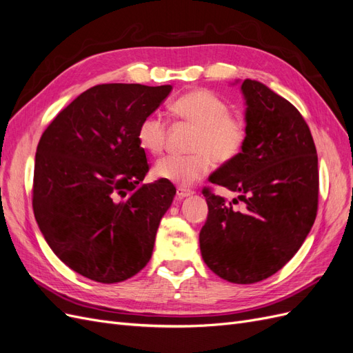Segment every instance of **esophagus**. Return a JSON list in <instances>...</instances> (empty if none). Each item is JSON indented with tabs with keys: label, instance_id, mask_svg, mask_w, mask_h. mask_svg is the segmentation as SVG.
<instances>
[{
	"label": "esophagus",
	"instance_id": "esophagus-1",
	"mask_svg": "<svg viewBox=\"0 0 353 353\" xmlns=\"http://www.w3.org/2000/svg\"><path fill=\"white\" fill-rule=\"evenodd\" d=\"M192 190H189V189H183V188H177V192H176V195H177V198L179 199H185V198H188V196H190L192 195Z\"/></svg>",
	"mask_w": 353,
	"mask_h": 353
}]
</instances>
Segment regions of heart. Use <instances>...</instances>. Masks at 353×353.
I'll use <instances>...</instances> for the list:
<instances>
[{
	"label": "heart",
	"mask_w": 353,
	"mask_h": 353,
	"mask_svg": "<svg viewBox=\"0 0 353 353\" xmlns=\"http://www.w3.org/2000/svg\"><path fill=\"white\" fill-rule=\"evenodd\" d=\"M176 114L198 128L192 155H167L154 165L158 179L179 186H190L212 168V155L219 161H232L246 143V128L233 117L229 102L210 89H195L173 104ZM138 142L145 151L160 154L165 145L167 121L158 112L148 114L138 128Z\"/></svg>",
	"instance_id": "b5f03b06"
}]
</instances>
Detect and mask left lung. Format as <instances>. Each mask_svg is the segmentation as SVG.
<instances>
[{
  "label": "left lung",
  "mask_w": 353,
  "mask_h": 353,
  "mask_svg": "<svg viewBox=\"0 0 353 353\" xmlns=\"http://www.w3.org/2000/svg\"><path fill=\"white\" fill-rule=\"evenodd\" d=\"M241 90L246 143L210 181L237 192L243 208L203 190L208 217L199 246L215 274L251 284L289 263L308 236L318 208V157L308 124L288 99L251 79Z\"/></svg>",
  "instance_id": "left-lung-1"
}]
</instances>
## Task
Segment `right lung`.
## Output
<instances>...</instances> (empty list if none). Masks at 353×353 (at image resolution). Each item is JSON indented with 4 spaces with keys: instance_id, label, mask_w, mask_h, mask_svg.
I'll list each match as a JSON object with an SVG mask.
<instances>
[{
    "instance_id": "obj_1",
    "label": "right lung",
    "mask_w": 353,
    "mask_h": 353,
    "mask_svg": "<svg viewBox=\"0 0 353 353\" xmlns=\"http://www.w3.org/2000/svg\"><path fill=\"white\" fill-rule=\"evenodd\" d=\"M172 85H97L45 129L37 148L32 205L45 241L86 279L119 283L151 259L155 234L176 195L148 173L138 142L141 121Z\"/></svg>"
}]
</instances>
